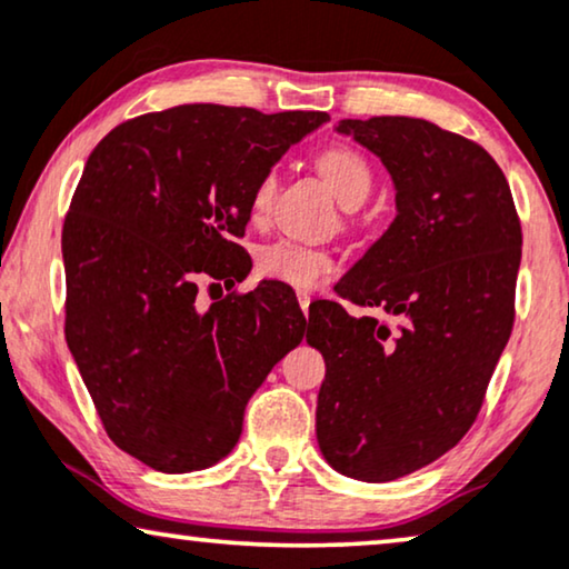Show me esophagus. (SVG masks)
<instances>
[{
  "label": "esophagus",
  "instance_id": "esophagus-1",
  "mask_svg": "<svg viewBox=\"0 0 569 569\" xmlns=\"http://www.w3.org/2000/svg\"><path fill=\"white\" fill-rule=\"evenodd\" d=\"M309 301H312V297H309L307 291H299V307H301V312L307 315V309H309Z\"/></svg>",
  "mask_w": 569,
  "mask_h": 569
}]
</instances>
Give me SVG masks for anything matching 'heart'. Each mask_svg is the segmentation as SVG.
I'll list each match as a JSON object with an SVG mask.
<instances>
[{
    "mask_svg": "<svg viewBox=\"0 0 569 569\" xmlns=\"http://www.w3.org/2000/svg\"><path fill=\"white\" fill-rule=\"evenodd\" d=\"M317 169H320L322 179L328 181V187L346 208L353 206V202L367 200L369 189H372V169H369V163L363 161V156L346 146L325 148L317 156ZM276 171H268L257 181L252 194L254 216L268 213L272 192H276ZM257 270H260V276L291 286V289L312 291L336 270V257L328 249L305 244V241L278 239L260 249Z\"/></svg>",
    "mask_w": 569,
    "mask_h": 569,
    "instance_id": "obj_1",
    "label": "heart"
}]
</instances>
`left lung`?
Listing matches in <instances>:
<instances>
[{"instance_id":"obj_1","label":"left lung","mask_w":569,"mask_h":569,"mask_svg":"<svg viewBox=\"0 0 569 569\" xmlns=\"http://www.w3.org/2000/svg\"><path fill=\"white\" fill-rule=\"evenodd\" d=\"M336 132L380 158L396 187L388 231L309 307L325 359L317 442L359 481H392L456 448L515 320L522 233L510 184L487 150L427 119H343Z\"/></svg>"}]
</instances>
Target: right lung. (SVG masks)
<instances>
[{
    "instance_id": "obj_1",
    "label": "right lung",
    "mask_w": 569,
    "mask_h": 569,
    "mask_svg": "<svg viewBox=\"0 0 569 569\" xmlns=\"http://www.w3.org/2000/svg\"><path fill=\"white\" fill-rule=\"evenodd\" d=\"M328 119L184 103L113 127L88 158L62 231L64 336L106 435L156 471L229 456L249 398L305 338L278 280L208 309L197 280L247 278L233 239L257 181Z\"/></svg>"
}]
</instances>
